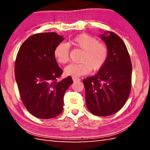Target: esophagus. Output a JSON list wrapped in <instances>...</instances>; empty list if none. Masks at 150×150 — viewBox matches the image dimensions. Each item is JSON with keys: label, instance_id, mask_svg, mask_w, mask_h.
I'll list each match as a JSON object with an SVG mask.
<instances>
[{"label": "esophagus", "instance_id": "1", "mask_svg": "<svg viewBox=\"0 0 150 150\" xmlns=\"http://www.w3.org/2000/svg\"><path fill=\"white\" fill-rule=\"evenodd\" d=\"M73 81H74V82H75V81H81L80 79L79 78H76V77H73Z\"/></svg>", "mask_w": 150, "mask_h": 150}]
</instances>
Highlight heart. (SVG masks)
I'll list each match as a JSON object with an SVG mask.
<instances>
[{"mask_svg": "<svg viewBox=\"0 0 150 150\" xmlns=\"http://www.w3.org/2000/svg\"><path fill=\"white\" fill-rule=\"evenodd\" d=\"M68 44L83 50V53L81 58V63H71L65 68L66 75L78 77L90 73L91 69L96 71L100 69L107 60V47L90 35L79 34L69 40ZM54 56L58 63H67L69 58V45L64 42L58 44L54 50Z\"/></svg>", "mask_w": 150, "mask_h": 150, "instance_id": "b5f03b06", "label": "heart"}]
</instances>
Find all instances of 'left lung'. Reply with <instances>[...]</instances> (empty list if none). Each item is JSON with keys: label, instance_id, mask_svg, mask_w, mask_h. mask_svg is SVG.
I'll use <instances>...</instances> for the list:
<instances>
[{"label": "left lung", "instance_id": "1", "mask_svg": "<svg viewBox=\"0 0 150 150\" xmlns=\"http://www.w3.org/2000/svg\"><path fill=\"white\" fill-rule=\"evenodd\" d=\"M99 37L108 48V58L95 76L83 79L87 107L94 115L107 116L126 103L131 89L132 63L123 40L106 31Z\"/></svg>", "mask_w": 150, "mask_h": 150}]
</instances>
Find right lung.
I'll return each mask as SVG.
<instances>
[{
	"label": "right lung",
	"mask_w": 150,
	"mask_h": 150,
	"mask_svg": "<svg viewBox=\"0 0 150 150\" xmlns=\"http://www.w3.org/2000/svg\"><path fill=\"white\" fill-rule=\"evenodd\" d=\"M63 40L55 32L40 33L29 37L18 52L14 72L20 97L38 118H52L62 112L63 96L73 83L70 76L57 81L63 71L54 50Z\"/></svg>",
	"instance_id": "1"
}]
</instances>
